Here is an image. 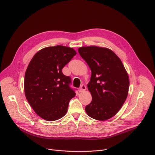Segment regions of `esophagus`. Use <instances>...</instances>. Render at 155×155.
Listing matches in <instances>:
<instances>
[{"label": "esophagus", "mask_w": 155, "mask_h": 155, "mask_svg": "<svg viewBox=\"0 0 155 155\" xmlns=\"http://www.w3.org/2000/svg\"><path fill=\"white\" fill-rule=\"evenodd\" d=\"M85 90H86V86H85L84 84H82L81 86L80 89H79V92H83Z\"/></svg>", "instance_id": "esophagus-1"}]
</instances>
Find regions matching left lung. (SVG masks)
<instances>
[{"mask_svg": "<svg viewBox=\"0 0 155 155\" xmlns=\"http://www.w3.org/2000/svg\"><path fill=\"white\" fill-rule=\"evenodd\" d=\"M78 51L92 71L87 87L92 100L85 111L93 119L105 121L119 111L127 98L128 74L121 60L110 49L90 46L80 47Z\"/></svg>", "mask_w": 155, "mask_h": 155, "instance_id": "1", "label": "left lung"}]
</instances>
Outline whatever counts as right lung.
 <instances>
[{
  "label": "right lung",
  "mask_w": 155,
  "mask_h": 155,
  "mask_svg": "<svg viewBox=\"0 0 155 155\" xmlns=\"http://www.w3.org/2000/svg\"><path fill=\"white\" fill-rule=\"evenodd\" d=\"M76 54L70 47H48L37 52L28 64L25 76L26 98L34 111L48 121L61 118L75 95L71 79L63 68Z\"/></svg>",
  "instance_id": "obj_1"
}]
</instances>
